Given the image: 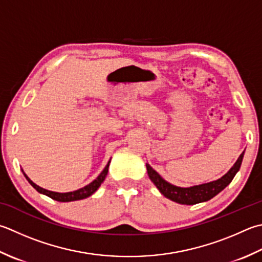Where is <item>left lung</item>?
Segmentation results:
<instances>
[{
  "instance_id": "left-lung-1",
  "label": "left lung",
  "mask_w": 262,
  "mask_h": 262,
  "mask_svg": "<svg viewBox=\"0 0 262 262\" xmlns=\"http://www.w3.org/2000/svg\"><path fill=\"white\" fill-rule=\"evenodd\" d=\"M244 152L241 155L235 162V165L230 168V170L224 175L222 178L217 179L214 182H210L207 184H202V185H196L192 187H178L171 184L167 183L159 173L153 169L148 163H146V169L148 177H150L153 184L158 187L159 191L161 192L162 195L170 199L171 201L181 203V204H187V206H192V204H196L200 202L208 201V200L216 196L218 193H220L223 189L226 187L228 184L233 181L234 176L239 170L241 163L243 160Z\"/></svg>"
}]
</instances>
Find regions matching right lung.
<instances>
[{
    "label": "right lung",
    "mask_w": 262,
    "mask_h": 262,
    "mask_svg": "<svg viewBox=\"0 0 262 262\" xmlns=\"http://www.w3.org/2000/svg\"><path fill=\"white\" fill-rule=\"evenodd\" d=\"M109 165H110V161L107 162V165L103 169V171L100 173L99 177H97L96 179H94V181L92 182L91 184H89V185H86L83 188L77 189V191L68 192V193H56V192L48 191V189H44V188L36 185L35 183H33L27 176L25 175V173H24V175H25L26 178H27V181L29 182L30 185H32L37 192L42 193V194H45V195H48L49 198L55 200V201H59V202H70V201H76V200H81V199H85V198L91 196L92 194H93L96 191V189L101 186V184L103 183V181L105 179V176L107 175V169H109Z\"/></svg>",
    "instance_id": "add662e5"
}]
</instances>
